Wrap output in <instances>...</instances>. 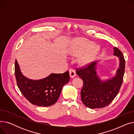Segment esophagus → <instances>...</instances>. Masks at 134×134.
I'll return each instance as SVG.
<instances>
[{
    "mask_svg": "<svg viewBox=\"0 0 134 134\" xmlns=\"http://www.w3.org/2000/svg\"><path fill=\"white\" fill-rule=\"evenodd\" d=\"M69 72L70 77H71V78H74L75 75H76V73H75V71H74V70L73 69H70Z\"/></svg>",
    "mask_w": 134,
    "mask_h": 134,
    "instance_id": "obj_1",
    "label": "esophagus"
}]
</instances>
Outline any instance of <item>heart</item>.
Segmentation results:
<instances>
[{
  "label": "heart",
  "instance_id": "heart-1",
  "mask_svg": "<svg viewBox=\"0 0 134 134\" xmlns=\"http://www.w3.org/2000/svg\"><path fill=\"white\" fill-rule=\"evenodd\" d=\"M93 42L84 38H80L76 42L75 46L71 54L74 56L84 55L81 61L84 65H87L94 61L96 56L100 51V47L94 46Z\"/></svg>",
  "mask_w": 134,
  "mask_h": 134
}]
</instances>
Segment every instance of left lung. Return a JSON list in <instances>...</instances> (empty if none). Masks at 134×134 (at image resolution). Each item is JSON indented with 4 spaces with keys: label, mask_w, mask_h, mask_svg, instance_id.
I'll return each mask as SVG.
<instances>
[{
    "label": "left lung",
    "mask_w": 134,
    "mask_h": 134,
    "mask_svg": "<svg viewBox=\"0 0 134 134\" xmlns=\"http://www.w3.org/2000/svg\"><path fill=\"white\" fill-rule=\"evenodd\" d=\"M113 55L119 59V67L115 75L102 80L97 74V68L100 60L93 62L87 67L76 71L82 79L81 91V101L88 108L98 109L107 107L118 93L123 82L125 71V60L122 53L114 47Z\"/></svg>",
    "instance_id": "obj_1"
}]
</instances>
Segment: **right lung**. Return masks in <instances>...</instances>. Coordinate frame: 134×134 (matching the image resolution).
<instances>
[{
    "label": "right lung",
    "instance_id": "obj_1",
    "mask_svg": "<svg viewBox=\"0 0 134 134\" xmlns=\"http://www.w3.org/2000/svg\"><path fill=\"white\" fill-rule=\"evenodd\" d=\"M15 76L18 87L26 99L33 105L49 107L57 102L63 86L69 81L68 71L62 74L52 73L46 78L32 80L26 78L15 61Z\"/></svg>",
    "mask_w": 134,
    "mask_h": 134
}]
</instances>
